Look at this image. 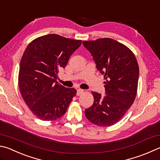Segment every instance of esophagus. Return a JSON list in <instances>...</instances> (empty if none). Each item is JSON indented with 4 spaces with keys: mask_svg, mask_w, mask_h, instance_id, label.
<instances>
[{
    "mask_svg": "<svg viewBox=\"0 0 160 160\" xmlns=\"http://www.w3.org/2000/svg\"><path fill=\"white\" fill-rule=\"evenodd\" d=\"M83 92H84V90L83 89H77V95L78 96L81 95Z\"/></svg>",
    "mask_w": 160,
    "mask_h": 160,
    "instance_id": "1",
    "label": "esophagus"
}]
</instances>
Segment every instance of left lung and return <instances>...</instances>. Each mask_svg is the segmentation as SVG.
I'll list each match as a JSON object with an SVG mask.
<instances>
[{
    "label": "left lung",
    "mask_w": 160,
    "mask_h": 160,
    "mask_svg": "<svg viewBox=\"0 0 160 160\" xmlns=\"http://www.w3.org/2000/svg\"><path fill=\"white\" fill-rule=\"evenodd\" d=\"M103 75L106 96L92 92L94 103L85 109L88 120L97 126L109 127L120 120L135 100L138 64L131 50L114 39L104 38L83 41Z\"/></svg>",
    "instance_id": "8db88e82"
}]
</instances>
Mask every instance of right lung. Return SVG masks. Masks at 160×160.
I'll return each mask as SVG.
<instances>
[{"instance_id": "add662e5", "label": "right lung", "mask_w": 160, "mask_h": 160, "mask_svg": "<svg viewBox=\"0 0 160 160\" xmlns=\"http://www.w3.org/2000/svg\"><path fill=\"white\" fill-rule=\"evenodd\" d=\"M82 40L57 34L37 38L23 54L19 72V88L28 108L38 118L53 121L65 114L76 89L57 82L59 70L67 64Z\"/></svg>"}]
</instances>
